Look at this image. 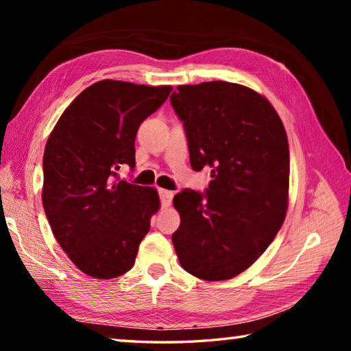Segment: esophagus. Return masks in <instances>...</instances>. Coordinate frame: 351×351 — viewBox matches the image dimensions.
I'll use <instances>...</instances> for the list:
<instances>
[{"instance_id": "esophagus-1", "label": "esophagus", "mask_w": 351, "mask_h": 351, "mask_svg": "<svg viewBox=\"0 0 351 351\" xmlns=\"http://www.w3.org/2000/svg\"><path fill=\"white\" fill-rule=\"evenodd\" d=\"M159 198H161V206L167 207L171 203V198H173V192L165 189H159Z\"/></svg>"}]
</instances>
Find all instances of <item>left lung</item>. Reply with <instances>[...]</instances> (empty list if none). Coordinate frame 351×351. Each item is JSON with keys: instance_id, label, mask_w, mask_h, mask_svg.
Segmentation results:
<instances>
[{"instance_id": "obj_1", "label": "left lung", "mask_w": 351, "mask_h": 351, "mask_svg": "<svg viewBox=\"0 0 351 351\" xmlns=\"http://www.w3.org/2000/svg\"><path fill=\"white\" fill-rule=\"evenodd\" d=\"M187 138L190 165L210 170L204 192L182 189L171 235L180 263L203 280L247 269L282 228L288 207L289 147L272 105L229 82L178 86L170 96Z\"/></svg>"}]
</instances>
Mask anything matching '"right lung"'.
<instances>
[{
    "label": "right lung",
    "mask_w": 351,
    "mask_h": 351,
    "mask_svg": "<svg viewBox=\"0 0 351 351\" xmlns=\"http://www.w3.org/2000/svg\"><path fill=\"white\" fill-rule=\"evenodd\" d=\"M171 86L100 80L77 96L47 139L43 207L52 232L85 274L112 278L134 265L159 209L158 192L119 180L134 169L138 128Z\"/></svg>",
    "instance_id": "obj_1"
}]
</instances>
